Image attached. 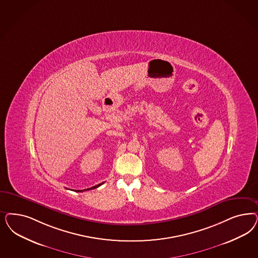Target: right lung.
Listing matches in <instances>:
<instances>
[{"mask_svg": "<svg viewBox=\"0 0 258 258\" xmlns=\"http://www.w3.org/2000/svg\"><path fill=\"white\" fill-rule=\"evenodd\" d=\"M103 183V182H102ZM102 183H100V184H98V185H96V186H94V187H91V188H88V189H86V190H83V191H87V190H91V189H95V188H98V187H100V185L102 184ZM76 191H83L82 190H77Z\"/></svg>", "mask_w": 258, "mask_h": 258, "instance_id": "obj_1", "label": "right lung"}]
</instances>
